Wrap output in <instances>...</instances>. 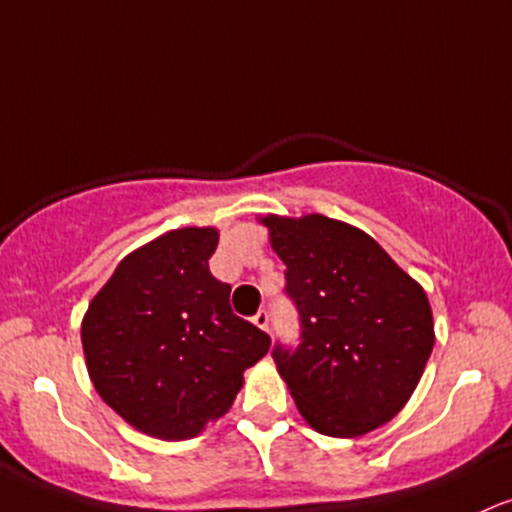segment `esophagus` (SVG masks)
<instances>
[{
	"label": "esophagus",
	"mask_w": 512,
	"mask_h": 512,
	"mask_svg": "<svg viewBox=\"0 0 512 512\" xmlns=\"http://www.w3.org/2000/svg\"><path fill=\"white\" fill-rule=\"evenodd\" d=\"M252 323H255L257 328L267 330V333H269V311H257L255 318H252Z\"/></svg>",
	"instance_id": "esophagus-1"
}]
</instances>
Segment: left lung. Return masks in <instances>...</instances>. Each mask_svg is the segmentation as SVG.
Instances as JSON below:
<instances>
[{"mask_svg": "<svg viewBox=\"0 0 512 512\" xmlns=\"http://www.w3.org/2000/svg\"><path fill=\"white\" fill-rule=\"evenodd\" d=\"M299 313V345L272 350L296 408L313 430L357 437L406 406L435 330L423 286L362 230L320 213L267 216Z\"/></svg>", "mask_w": 512, "mask_h": 512, "instance_id": "8db88e82", "label": "left lung"}]
</instances>
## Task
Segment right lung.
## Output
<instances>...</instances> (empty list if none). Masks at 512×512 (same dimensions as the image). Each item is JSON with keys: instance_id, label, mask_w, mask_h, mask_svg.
<instances>
[{"instance_id": "right-lung-1", "label": "right lung", "mask_w": 512, "mask_h": 512, "mask_svg": "<svg viewBox=\"0 0 512 512\" xmlns=\"http://www.w3.org/2000/svg\"><path fill=\"white\" fill-rule=\"evenodd\" d=\"M213 228H179L131 252L82 320L94 389L126 423L187 440L233 406L269 335L230 308L211 274Z\"/></svg>"}]
</instances>
